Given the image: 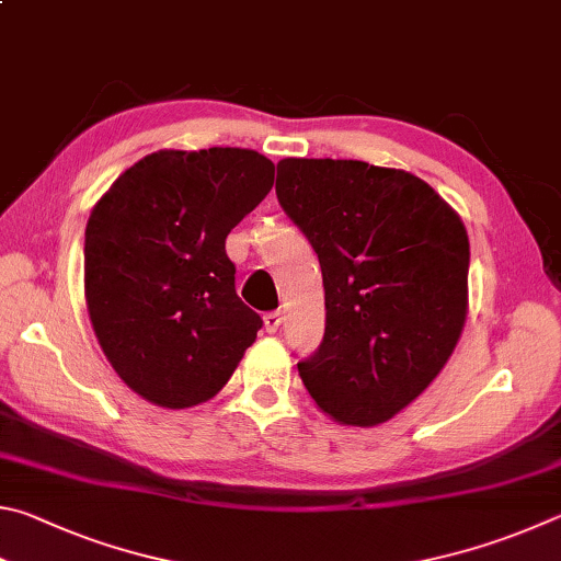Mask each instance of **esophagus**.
<instances>
[{"mask_svg": "<svg viewBox=\"0 0 561 561\" xmlns=\"http://www.w3.org/2000/svg\"><path fill=\"white\" fill-rule=\"evenodd\" d=\"M280 320H283V316L278 310H273V312H265L263 316V325H265V330L268 332H275L280 328Z\"/></svg>", "mask_w": 561, "mask_h": 561, "instance_id": "esophagus-1", "label": "esophagus"}]
</instances>
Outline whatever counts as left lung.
Masks as SVG:
<instances>
[{
	"label": "left lung",
	"instance_id": "left-lung-1",
	"mask_svg": "<svg viewBox=\"0 0 561 561\" xmlns=\"http://www.w3.org/2000/svg\"><path fill=\"white\" fill-rule=\"evenodd\" d=\"M275 194L325 286V337L298 362L302 385L337 424H385L438 377L463 332L466 226L424 180L359 160L286 157Z\"/></svg>",
	"mask_w": 561,
	"mask_h": 561
}]
</instances>
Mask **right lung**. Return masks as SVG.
<instances>
[{
	"instance_id": "1",
	"label": "right lung",
	"mask_w": 561,
	"mask_h": 561,
	"mask_svg": "<svg viewBox=\"0 0 561 561\" xmlns=\"http://www.w3.org/2000/svg\"><path fill=\"white\" fill-rule=\"evenodd\" d=\"M241 147L160 150L113 182L85 226V306L103 355L154 407L211 399L263 320L236 296L226 236L271 192Z\"/></svg>"
}]
</instances>
